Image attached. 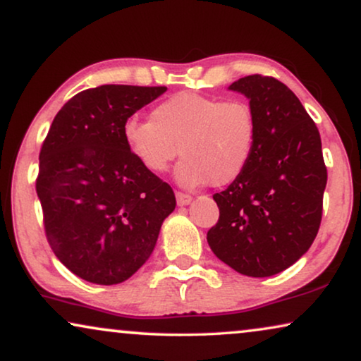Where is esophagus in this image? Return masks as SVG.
Returning <instances> with one entry per match:
<instances>
[{"label": "esophagus", "mask_w": 361, "mask_h": 361, "mask_svg": "<svg viewBox=\"0 0 361 361\" xmlns=\"http://www.w3.org/2000/svg\"><path fill=\"white\" fill-rule=\"evenodd\" d=\"M191 201H192V197L190 195H186V192H181V191H176V202H178V206H188Z\"/></svg>", "instance_id": "1"}]
</instances>
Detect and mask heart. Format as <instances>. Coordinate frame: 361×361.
Returning a JSON list of instances; mask_svg holds the SVG:
<instances>
[{
  "instance_id": "1",
  "label": "heart",
  "mask_w": 361,
  "mask_h": 361,
  "mask_svg": "<svg viewBox=\"0 0 361 361\" xmlns=\"http://www.w3.org/2000/svg\"><path fill=\"white\" fill-rule=\"evenodd\" d=\"M124 140L150 173H164L180 154L176 178L183 186L221 188L237 181L250 165L257 121L242 99L178 93L157 104L150 119L126 121Z\"/></svg>"
}]
</instances>
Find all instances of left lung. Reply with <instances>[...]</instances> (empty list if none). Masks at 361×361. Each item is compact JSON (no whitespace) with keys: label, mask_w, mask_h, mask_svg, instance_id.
Listing matches in <instances>:
<instances>
[{"label":"left lung","mask_w":361,"mask_h":361,"mask_svg":"<svg viewBox=\"0 0 361 361\" xmlns=\"http://www.w3.org/2000/svg\"><path fill=\"white\" fill-rule=\"evenodd\" d=\"M229 90L250 99L257 142L245 173L212 196L219 221L207 243L235 271L265 278L286 270L312 245L327 169L316 123L286 85L248 75Z\"/></svg>","instance_id":"obj_1"}]
</instances>
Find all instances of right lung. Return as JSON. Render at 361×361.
<instances>
[{
	"label": "right lung",
	"mask_w": 361,
	"mask_h": 361,
	"mask_svg": "<svg viewBox=\"0 0 361 361\" xmlns=\"http://www.w3.org/2000/svg\"><path fill=\"white\" fill-rule=\"evenodd\" d=\"M166 86L103 85L75 94L55 116L39 155L35 190L55 257L96 284L130 278L154 252L173 212L169 183L130 154L124 124Z\"/></svg>",
	"instance_id": "1"
}]
</instances>
